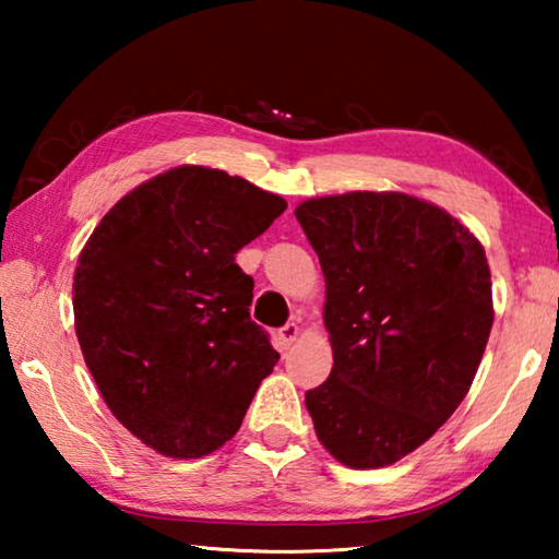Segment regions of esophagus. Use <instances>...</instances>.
Here are the masks:
<instances>
[{
	"mask_svg": "<svg viewBox=\"0 0 559 559\" xmlns=\"http://www.w3.org/2000/svg\"><path fill=\"white\" fill-rule=\"evenodd\" d=\"M298 335H300V328L296 323H288L286 328H281L278 330V347L281 349H290V345L296 343Z\"/></svg>",
	"mask_w": 559,
	"mask_h": 559,
	"instance_id": "esophagus-1",
	"label": "esophagus"
}]
</instances>
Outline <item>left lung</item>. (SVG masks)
<instances>
[{
  "instance_id": "8db88e82",
  "label": "left lung",
  "mask_w": 559,
  "mask_h": 559,
  "mask_svg": "<svg viewBox=\"0 0 559 559\" xmlns=\"http://www.w3.org/2000/svg\"><path fill=\"white\" fill-rule=\"evenodd\" d=\"M296 219L325 276L328 380L306 392L318 441L384 468L429 441L468 394L493 328L480 241L406 192L313 197Z\"/></svg>"
}]
</instances>
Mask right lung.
Masks as SVG:
<instances>
[{
    "instance_id": "add662e5",
    "label": "right lung",
    "mask_w": 559,
    "mask_h": 559,
    "mask_svg": "<svg viewBox=\"0 0 559 559\" xmlns=\"http://www.w3.org/2000/svg\"><path fill=\"white\" fill-rule=\"evenodd\" d=\"M286 206L224 169L179 165L120 197L81 249L75 337L103 402L147 449L210 456L276 367L234 261Z\"/></svg>"
}]
</instances>
